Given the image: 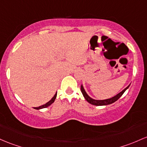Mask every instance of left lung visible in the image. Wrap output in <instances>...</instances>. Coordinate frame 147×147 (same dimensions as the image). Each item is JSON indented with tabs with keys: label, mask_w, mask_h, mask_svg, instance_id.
Returning a JSON list of instances; mask_svg holds the SVG:
<instances>
[{
	"label": "left lung",
	"mask_w": 147,
	"mask_h": 147,
	"mask_svg": "<svg viewBox=\"0 0 147 147\" xmlns=\"http://www.w3.org/2000/svg\"><path fill=\"white\" fill-rule=\"evenodd\" d=\"M129 86H130V85H129L128 86H127L126 88H125V89H123L121 92H120V93H118L117 96H114V97H112L111 98H109V99L102 100H94V99H92L91 98H90L89 96L87 95V93H86V91H85L84 88V87H83V86H82V85L81 86V91H82V94H83L84 97L85 99L86 100L87 102H89L90 104L93 105H96V106H102V105H107L112 104V103L116 102V101H117L118 99H119L121 96L123 94L124 92L126 91V89H127V88H128Z\"/></svg>",
	"instance_id": "obj_1"
}]
</instances>
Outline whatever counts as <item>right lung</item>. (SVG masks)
Masks as SVG:
<instances>
[{"instance_id": "obj_1", "label": "right lung", "mask_w": 147, "mask_h": 147, "mask_svg": "<svg viewBox=\"0 0 147 147\" xmlns=\"http://www.w3.org/2000/svg\"><path fill=\"white\" fill-rule=\"evenodd\" d=\"M56 96H57V93H56V94L54 95V97L51 98V99L50 100L49 102H47L46 104L40 106V107H34V109H42V108H46V107H49V105H51L54 102V100H55V99H56Z\"/></svg>"}]
</instances>
